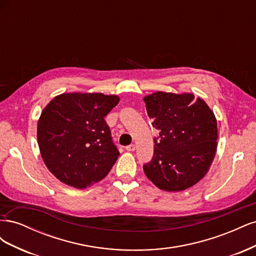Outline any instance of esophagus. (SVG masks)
<instances>
[{
	"instance_id": "esophagus-1",
	"label": "esophagus",
	"mask_w": 256,
	"mask_h": 256,
	"mask_svg": "<svg viewBox=\"0 0 256 256\" xmlns=\"http://www.w3.org/2000/svg\"><path fill=\"white\" fill-rule=\"evenodd\" d=\"M126 150L128 152H134L136 150V145L134 144H130V145L126 146Z\"/></svg>"
}]
</instances>
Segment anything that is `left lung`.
I'll return each instance as SVG.
<instances>
[{
	"label": "left lung",
	"instance_id": "8db88e82",
	"mask_svg": "<svg viewBox=\"0 0 256 256\" xmlns=\"http://www.w3.org/2000/svg\"><path fill=\"white\" fill-rule=\"evenodd\" d=\"M154 138L152 159L143 166L147 178L161 190L182 191L208 172L216 150L214 114L193 94L157 92L144 97Z\"/></svg>",
	"mask_w": 256,
	"mask_h": 256
}]
</instances>
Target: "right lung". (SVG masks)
Instances as JSON below:
<instances>
[{"instance_id":"obj_1","label":"right lung","mask_w":256,"mask_h":256,"mask_svg":"<svg viewBox=\"0 0 256 256\" xmlns=\"http://www.w3.org/2000/svg\"><path fill=\"white\" fill-rule=\"evenodd\" d=\"M120 98L102 92L54 97L38 120L42 160L58 180L84 189L109 174L120 156L104 120Z\"/></svg>"}]
</instances>
